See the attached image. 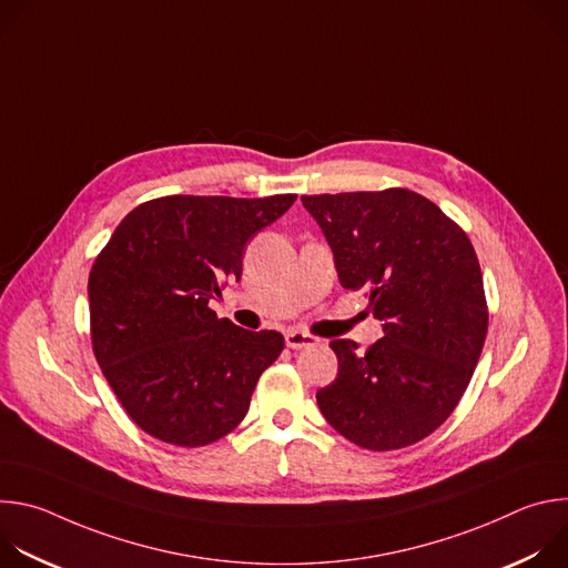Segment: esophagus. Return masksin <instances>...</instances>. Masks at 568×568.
<instances>
[{"mask_svg":"<svg viewBox=\"0 0 568 568\" xmlns=\"http://www.w3.org/2000/svg\"><path fill=\"white\" fill-rule=\"evenodd\" d=\"M285 344L292 348V351H301V348H307V346H316L318 339L310 333H303V331H287L285 333Z\"/></svg>","mask_w":568,"mask_h":568,"instance_id":"obj_1","label":"esophagus"}]
</instances>
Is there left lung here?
Here are the masks:
<instances>
[{
    "instance_id": "obj_1",
    "label": "left lung",
    "mask_w": 568,
    "mask_h": 568,
    "mask_svg": "<svg viewBox=\"0 0 568 568\" xmlns=\"http://www.w3.org/2000/svg\"><path fill=\"white\" fill-rule=\"evenodd\" d=\"M335 254L342 287L364 290L384 337L366 353L335 339L333 384L316 404L344 438L409 447L456 409L488 335V301L467 233L432 200L407 191L303 195Z\"/></svg>"
}]
</instances>
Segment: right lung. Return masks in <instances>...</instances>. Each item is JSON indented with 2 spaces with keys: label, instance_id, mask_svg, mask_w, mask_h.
Segmentation results:
<instances>
[{
  "label": "right lung",
  "instance_id": "add662e5",
  "mask_svg": "<svg viewBox=\"0 0 568 568\" xmlns=\"http://www.w3.org/2000/svg\"><path fill=\"white\" fill-rule=\"evenodd\" d=\"M296 195H166L132 209L97 256L88 294L97 362L121 407L152 438L204 447L250 412L285 339L209 307L242 276L247 242Z\"/></svg>",
  "mask_w": 568,
  "mask_h": 568
}]
</instances>
